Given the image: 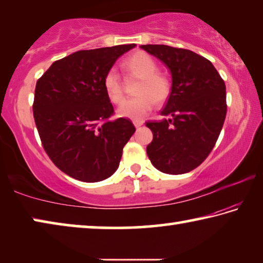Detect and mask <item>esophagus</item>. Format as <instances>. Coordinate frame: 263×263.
Wrapping results in <instances>:
<instances>
[{
    "label": "esophagus",
    "instance_id": "obj_1",
    "mask_svg": "<svg viewBox=\"0 0 263 263\" xmlns=\"http://www.w3.org/2000/svg\"><path fill=\"white\" fill-rule=\"evenodd\" d=\"M133 124H135V126L137 127V128H139L142 124H144V122L142 121H138V119H135V121H133Z\"/></svg>",
    "mask_w": 263,
    "mask_h": 263
}]
</instances>
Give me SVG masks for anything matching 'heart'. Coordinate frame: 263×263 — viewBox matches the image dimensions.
I'll list each match as a JSON object with an SVG mask.
<instances>
[{"instance_id": "1", "label": "heart", "mask_w": 263, "mask_h": 263, "mask_svg": "<svg viewBox=\"0 0 263 263\" xmlns=\"http://www.w3.org/2000/svg\"><path fill=\"white\" fill-rule=\"evenodd\" d=\"M124 68L128 74L139 78L136 86L137 96L124 102L118 110L123 117L141 119L147 116L155 106L162 104L169 99L172 92V83L169 79L158 72V64L146 52H136L124 61ZM103 87L110 101L121 104L125 91L121 78L115 68H110L103 78Z\"/></svg>"}]
</instances>
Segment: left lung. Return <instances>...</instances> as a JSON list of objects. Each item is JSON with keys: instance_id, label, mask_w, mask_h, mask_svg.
<instances>
[{"instance_id": "obj_1", "label": "left lung", "mask_w": 263, "mask_h": 263, "mask_svg": "<svg viewBox=\"0 0 263 263\" xmlns=\"http://www.w3.org/2000/svg\"><path fill=\"white\" fill-rule=\"evenodd\" d=\"M172 73V92L161 110L172 116L161 122H146L153 133L147 155L166 174H184L208 158L226 117V87L210 60L185 48L141 45Z\"/></svg>"}]
</instances>
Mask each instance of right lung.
Masks as SVG:
<instances>
[{
    "label": "right lung",
    "mask_w": 263,
    "mask_h": 263,
    "mask_svg": "<svg viewBox=\"0 0 263 263\" xmlns=\"http://www.w3.org/2000/svg\"><path fill=\"white\" fill-rule=\"evenodd\" d=\"M135 46L78 51L53 62L35 84L33 117L43 147L73 179H108L136 131L130 119H110L115 110L103 87L105 73Z\"/></svg>",
    "instance_id": "add662e5"
}]
</instances>
